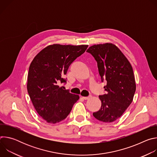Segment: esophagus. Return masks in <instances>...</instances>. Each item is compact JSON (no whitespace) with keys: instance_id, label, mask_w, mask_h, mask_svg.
<instances>
[{"instance_id":"obj_1","label":"esophagus","mask_w":157,"mask_h":157,"mask_svg":"<svg viewBox=\"0 0 157 157\" xmlns=\"http://www.w3.org/2000/svg\"><path fill=\"white\" fill-rule=\"evenodd\" d=\"M91 98V96H87V97H84V96H82V98H83L84 99H85V100L90 99Z\"/></svg>"}]
</instances>
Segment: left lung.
<instances>
[{
    "label": "left lung",
    "instance_id": "8db88e82",
    "mask_svg": "<svg viewBox=\"0 0 157 157\" xmlns=\"http://www.w3.org/2000/svg\"><path fill=\"white\" fill-rule=\"evenodd\" d=\"M86 52L97 61L101 81H107L104 87L107 93L99 96L101 107L93 116L103 122H113L122 116L133 101L136 84L132 65L113 43L94 44Z\"/></svg>",
    "mask_w": 157,
    "mask_h": 157
}]
</instances>
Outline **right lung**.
I'll return each instance as SVG.
<instances>
[{
	"label": "right lung",
	"mask_w": 157,
	"mask_h": 157,
	"mask_svg": "<svg viewBox=\"0 0 157 157\" xmlns=\"http://www.w3.org/2000/svg\"><path fill=\"white\" fill-rule=\"evenodd\" d=\"M88 45L53 44L40 51L32 60L28 73L27 91L39 114L48 123L66 118L79 95L63 89L59 83L70 64L85 52Z\"/></svg>",
	"instance_id": "obj_1"
}]
</instances>
